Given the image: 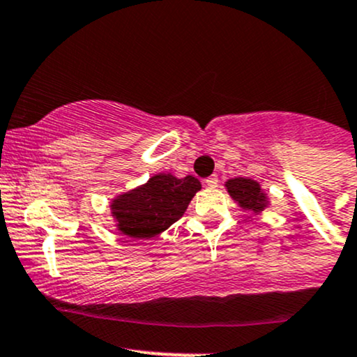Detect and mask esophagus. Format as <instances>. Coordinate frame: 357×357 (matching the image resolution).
<instances>
[{
  "label": "esophagus",
  "instance_id": "34e87169",
  "mask_svg": "<svg viewBox=\"0 0 357 357\" xmlns=\"http://www.w3.org/2000/svg\"><path fill=\"white\" fill-rule=\"evenodd\" d=\"M205 185L208 188H217L218 186V178L215 174L210 176V178L205 179Z\"/></svg>",
  "mask_w": 357,
  "mask_h": 357
}]
</instances>
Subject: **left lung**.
<instances>
[{"label": "left lung", "instance_id": "8db88e82", "mask_svg": "<svg viewBox=\"0 0 357 357\" xmlns=\"http://www.w3.org/2000/svg\"><path fill=\"white\" fill-rule=\"evenodd\" d=\"M227 191L236 202L241 205V208L250 210L254 213H259L268 205V198L261 191L259 183L248 178H234L227 181Z\"/></svg>", "mask_w": 357, "mask_h": 357}]
</instances>
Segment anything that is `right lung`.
Listing matches in <instances>:
<instances>
[{"label": "right lung", "instance_id": "add662e5", "mask_svg": "<svg viewBox=\"0 0 357 357\" xmlns=\"http://www.w3.org/2000/svg\"><path fill=\"white\" fill-rule=\"evenodd\" d=\"M202 185L193 176L155 174L146 185L113 199L112 213L123 236L151 238L178 222Z\"/></svg>", "mask_w": 357, "mask_h": 357}]
</instances>
